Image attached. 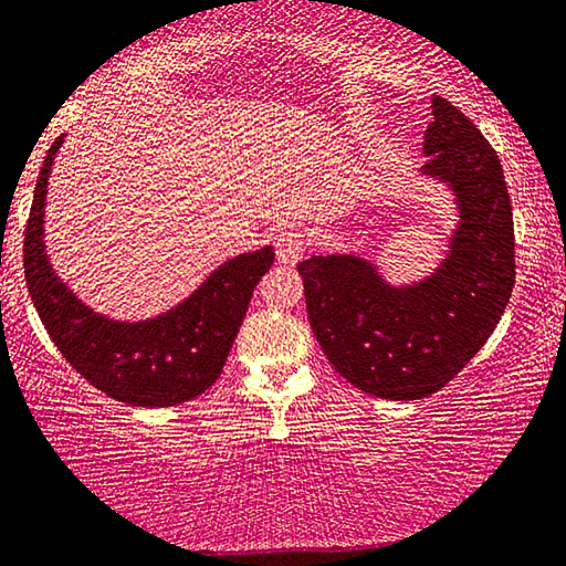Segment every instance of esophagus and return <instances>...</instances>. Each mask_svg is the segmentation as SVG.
<instances>
[{"mask_svg":"<svg viewBox=\"0 0 566 566\" xmlns=\"http://www.w3.org/2000/svg\"><path fill=\"white\" fill-rule=\"evenodd\" d=\"M276 247V259H280L282 264H294L300 262L302 254H304V237L300 234L297 229L286 227L280 231V237L274 241Z\"/></svg>","mask_w":566,"mask_h":566,"instance_id":"esophagus-1","label":"esophagus"}]
</instances>
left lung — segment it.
Segmentation results:
<instances>
[{
  "mask_svg": "<svg viewBox=\"0 0 566 566\" xmlns=\"http://www.w3.org/2000/svg\"><path fill=\"white\" fill-rule=\"evenodd\" d=\"M420 176L453 196L459 223L423 280L392 284L355 251L300 262L312 332L347 382L385 400H420L459 375L514 290V219L496 150L433 95Z\"/></svg>",
  "mask_w": 566,
  "mask_h": 566,
  "instance_id": "8db88e82",
  "label": "left lung"
}]
</instances>
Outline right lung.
I'll use <instances>...</instances> for the list:
<instances>
[{
  "mask_svg": "<svg viewBox=\"0 0 566 566\" xmlns=\"http://www.w3.org/2000/svg\"><path fill=\"white\" fill-rule=\"evenodd\" d=\"M60 136L44 156L24 234V276L34 310L62 357L113 400L166 408L199 398L223 370L251 292L274 262L262 247L231 256L174 307L148 319H113L85 304L50 264L44 203Z\"/></svg>",
  "mask_w": 566,
  "mask_h": 566,
  "instance_id": "add662e5",
  "label": "right lung"
}]
</instances>
